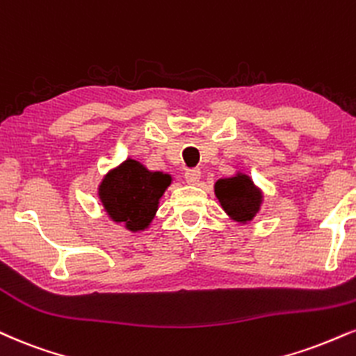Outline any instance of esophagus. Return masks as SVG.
I'll list each match as a JSON object with an SVG mask.
<instances>
[{
    "label": "esophagus",
    "instance_id": "1",
    "mask_svg": "<svg viewBox=\"0 0 356 356\" xmlns=\"http://www.w3.org/2000/svg\"><path fill=\"white\" fill-rule=\"evenodd\" d=\"M199 179H200V170L199 169H187L186 170L187 184H192V186H194V184L199 182Z\"/></svg>",
    "mask_w": 356,
    "mask_h": 356
}]
</instances>
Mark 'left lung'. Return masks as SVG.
<instances>
[{
    "label": "left lung",
    "mask_w": 356,
    "mask_h": 356,
    "mask_svg": "<svg viewBox=\"0 0 356 356\" xmlns=\"http://www.w3.org/2000/svg\"><path fill=\"white\" fill-rule=\"evenodd\" d=\"M220 207L230 220L245 225L255 219L264 204V192L255 186L250 175L237 170L230 177H222L213 184Z\"/></svg>",
    "instance_id": "left-lung-1"
}]
</instances>
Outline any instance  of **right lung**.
<instances>
[{"mask_svg": "<svg viewBox=\"0 0 356 356\" xmlns=\"http://www.w3.org/2000/svg\"><path fill=\"white\" fill-rule=\"evenodd\" d=\"M172 175L149 170L143 162L127 157L102 175L97 197L114 224L129 232H144L156 219L161 199L172 184Z\"/></svg>", "mask_w": 356, "mask_h": 356, "instance_id": "right-lung-1", "label": "right lung"}]
</instances>
